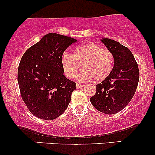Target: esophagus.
Returning <instances> with one entry per match:
<instances>
[{
	"instance_id": "34e87169",
	"label": "esophagus",
	"mask_w": 155,
	"mask_h": 155,
	"mask_svg": "<svg viewBox=\"0 0 155 155\" xmlns=\"http://www.w3.org/2000/svg\"><path fill=\"white\" fill-rule=\"evenodd\" d=\"M83 86H84V85H82V84L77 83V85H76V87H77V88H80V87H82Z\"/></svg>"
}]
</instances>
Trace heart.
I'll list each match as a JSON object with an SVG mask.
<instances>
[{
    "label": "heart",
    "instance_id": "heart-1",
    "mask_svg": "<svg viewBox=\"0 0 155 155\" xmlns=\"http://www.w3.org/2000/svg\"><path fill=\"white\" fill-rule=\"evenodd\" d=\"M65 75L70 79L76 76L81 66L83 68L78 73L81 81H103L109 76L114 66V56L107 48H102L94 43H85L77 46L73 54L64 52L61 59Z\"/></svg>",
    "mask_w": 155,
    "mask_h": 155
}]
</instances>
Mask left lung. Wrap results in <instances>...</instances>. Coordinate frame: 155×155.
Returning a JSON list of instances; mask_svg holds the SVG:
<instances>
[{
    "label": "left lung",
    "mask_w": 155,
    "mask_h": 155,
    "mask_svg": "<svg viewBox=\"0 0 155 155\" xmlns=\"http://www.w3.org/2000/svg\"><path fill=\"white\" fill-rule=\"evenodd\" d=\"M101 42L114 56L112 72L90 98L92 105L103 113L113 115L122 110L134 97L140 78L138 65L132 52L118 42L102 38Z\"/></svg>",
    "instance_id": "8db88e82"
}]
</instances>
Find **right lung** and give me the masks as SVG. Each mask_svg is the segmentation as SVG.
I'll list each match as a JSON object with an SVG mask.
<instances>
[{"label":"right lung","mask_w":155,"mask_h":155,"mask_svg":"<svg viewBox=\"0 0 155 155\" xmlns=\"http://www.w3.org/2000/svg\"><path fill=\"white\" fill-rule=\"evenodd\" d=\"M77 40L50 33L30 47L21 57L18 82L21 97L36 117L53 120L64 112L76 84L64 75L61 56Z\"/></svg>","instance_id":"obj_1"}]
</instances>
